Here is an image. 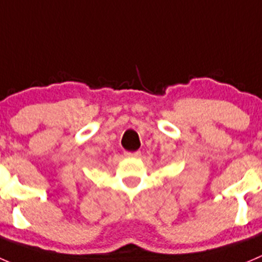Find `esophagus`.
I'll use <instances>...</instances> for the list:
<instances>
[{"label":"esophagus","instance_id":"34e87169","mask_svg":"<svg viewBox=\"0 0 262 262\" xmlns=\"http://www.w3.org/2000/svg\"><path fill=\"white\" fill-rule=\"evenodd\" d=\"M141 155L140 151H134V152H130V151H125V156L126 158H139Z\"/></svg>","mask_w":262,"mask_h":262}]
</instances>
